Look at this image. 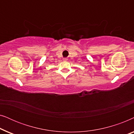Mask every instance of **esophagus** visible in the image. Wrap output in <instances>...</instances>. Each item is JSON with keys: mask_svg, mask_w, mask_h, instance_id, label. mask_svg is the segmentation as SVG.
<instances>
[{"mask_svg": "<svg viewBox=\"0 0 134 134\" xmlns=\"http://www.w3.org/2000/svg\"><path fill=\"white\" fill-rule=\"evenodd\" d=\"M64 60H67L68 59H67V58H64V59H63Z\"/></svg>", "mask_w": 134, "mask_h": 134, "instance_id": "esophagus-1", "label": "esophagus"}]
</instances>
